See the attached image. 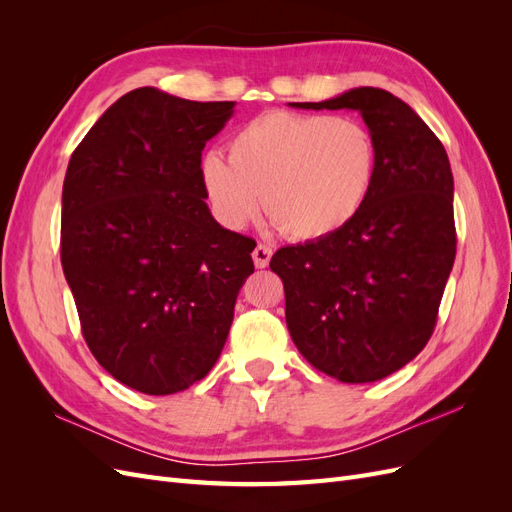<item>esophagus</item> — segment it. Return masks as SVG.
Here are the masks:
<instances>
[{"label":"esophagus","instance_id":"obj_1","mask_svg":"<svg viewBox=\"0 0 512 512\" xmlns=\"http://www.w3.org/2000/svg\"><path fill=\"white\" fill-rule=\"evenodd\" d=\"M271 256H273V250L269 245H262V243H258L256 247H254V252H252V258H254V265L258 267V269H265V267H269V260H271Z\"/></svg>","mask_w":512,"mask_h":512}]
</instances>
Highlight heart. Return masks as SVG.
<instances>
[{"instance_id":"1","label":"heart","mask_w":512,"mask_h":512,"mask_svg":"<svg viewBox=\"0 0 512 512\" xmlns=\"http://www.w3.org/2000/svg\"><path fill=\"white\" fill-rule=\"evenodd\" d=\"M376 145L359 121L271 111L247 121L228 141V160L200 164L218 218L241 228L258 213L286 237L318 241L346 228L369 196Z\"/></svg>"}]
</instances>
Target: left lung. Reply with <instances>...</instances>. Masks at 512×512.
Segmentation results:
<instances>
[{"label":"left lung","mask_w":512,"mask_h":512,"mask_svg":"<svg viewBox=\"0 0 512 512\" xmlns=\"http://www.w3.org/2000/svg\"><path fill=\"white\" fill-rule=\"evenodd\" d=\"M314 111H356L376 145L359 215L339 232L277 250L294 346L339 382L395 374L425 348L455 262L453 173L438 136L378 87H354Z\"/></svg>","instance_id":"left-lung-1"}]
</instances>
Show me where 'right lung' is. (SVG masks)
I'll list each match as a JSON object with an SVG mask.
<instances>
[{
    "mask_svg": "<svg viewBox=\"0 0 512 512\" xmlns=\"http://www.w3.org/2000/svg\"><path fill=\"white\" fill-rule=\"evenodd\" d=\"M235 102L156 87L121 96L74 149L61 192V267L85 342L121 384L173 395L220 359L254 239L213 220L200 177Z\"/></svg>",
    "mask_w": 512,
    "mask_h": 512,
    "instance_id": "add662e5",
    "label": "right lung"
}]
</instances>
